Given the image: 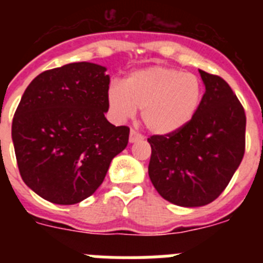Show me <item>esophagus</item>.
<instances>
[{
    "instance_id": "1",
    "label": "esophagus",
    "mask_w": 263,
    "mask_h": 263,
    "mask_svg": "<svg viewBox=\"0 0 263 263\" xmlns=\"http://www.w3.org/2000/svg\"><path fill=\"white\" fill-rule=\"evenodd\" d=\"M141 138H142V134L139 133L138 130H136V129L130 130V136H129L130 142L133 143V142H136V141H138V139H141Z\"/></svg>"
}]
</instances>
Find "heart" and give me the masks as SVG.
Instances as JSON below:
<instances>
[{"mask_svg":"<svg viewBox=\"0 0 263 263\" xmlns=\"http://www.w3.org/2000/svg\"><path fill=\"white\" fill-rule=\"evenodd\" d=\"M203 100V84L194 73L170 67L153 66L132 72L125 87L113 81L108 103L113 115L129 118L141 109L142 122L157 134L174 133L196 115Z\"/></svg>","mask_w":263,"mask_h":263,"instance_id":"1","label":"heart"}]
</instances>
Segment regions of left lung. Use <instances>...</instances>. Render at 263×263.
Returning <instances> with one entry per match:
<instances>
[{"label": "left lung", "instance_id": "left-lung-1", "mask_svg": "<svg viewBox=\"0 0 263 263\" xmlns=\"http://www.w3.org/2000/svg\"><path fill=\"white\" fill-rule=\"evenodd\" d=\"M205 93L182 129L147 138L148 176L160 196L180 206H201L222 194L245 154L246 116L227 81L201 71Z\"/></svg>", "mask_w": 263, "mask_h": 263}]
</instances>
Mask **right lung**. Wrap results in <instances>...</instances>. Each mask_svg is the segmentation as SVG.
I'll return each mask as SVG.
<instances>
[{"label":"right lung","instance_id":"right-lung-1","mask_svg":"<svg viewBox=\"0 0 263 263\" xmlns=\"http://www.w3.org/2000/svg\"><path fill=\"white\" fill-rule=\"evenodd\" d=\"M79 62L42 72L26 88L11 125L23 182L53 204L71 205L95 194L111 159L127 146V126L108 111L109 76Z\"/></svg>","mask_w":263,"mask_h":263}]
</instances>
